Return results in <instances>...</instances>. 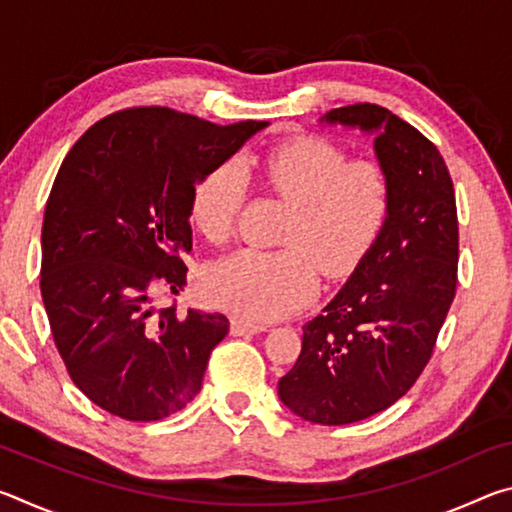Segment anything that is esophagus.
I'll list each match as a JSON object with an SVG mask.
<instances>
[{
  "instance_id": "obj_1",
  "label": "esophagus",
  "mask_w": 512,
  "mask_h": 512,
  "mask_svg": "<svg viewBox=\"0 0 512 512\" xmlns=\"http://www.w3.org/2000/svg\"><path fill=\"white\" fill-rule=\"evenodd\" d=\"M232 334L235 336H244V334H259V332H266L268 325H262V323H250V320H244V318H232Z\"/></svg>"
}]
</instances>
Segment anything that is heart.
<instances>
[{"label": "heart", "instance_id": "1", "mask_svg": "<svg viewBox=\"0 0 512 512\" xmlns=\"http://www.w3.org/2000/svg\"><path fill=\"white\" fill-rule=\"evenodd\" d=\"M241 171L257 176L291 205L282 250H239L210 273L216 298L248 320H275L300 307L316 291V265L345 275L375 244L391 210L393 185L386 169L370 160L348 162L339 146L298 137L244 158ZM235 164L212 169L192 194V223L205 239L228 237L244 194Z\"/></svg>", "mask_w": 512, "mask_h": 512}]
</instances>
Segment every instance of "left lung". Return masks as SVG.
Returning a JSON list of instances; mask_svg holds the SVG:
<instances>
[{
  "label": "left lung",
  "instance_id": "8db88e82",
  "mask_svg": "<svg viewBox=\"0 0 512 512\" xmlns=\"http://www.w3.org/2000/svg\"><path fill=\"white\" fill-rule=\"evenodd\" d=\"M372 137L393 185L391 210L348 282L302 327V350L277 381L282 404L314 424H352L388 409L427 366L456 293L458 223L443 155L375 103L320 117Z\"/></svg>",
  "mask_w": 512,
  "mask_h": 512
}]
</instances>
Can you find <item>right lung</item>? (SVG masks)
I'll return each instance as SVG.
<instances>
[{"label": "right lung", "instance_id": "1", "mask_svg": "<svg viewBox=\"0 0 512 512\" xmlns=\"http://www.w3.org/2000/svg\"><path fill=\"white\" fill-rule=\"evenodd\" d=\"M266 121L216 126L169 108L101 119L72 146L42 223L40 291L76 388L131 422L176 413L203 386L223 314L153 307L178 293L192 250V194Z\"/></svg>", "mask_w": 512, "mask_h": 512}]
</instances>
